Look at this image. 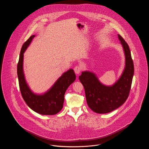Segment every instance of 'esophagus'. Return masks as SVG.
I'll list each match as a JSON object with an SVG mask.
<instances>
[{
	"label": "esophagus",
	"mask_w": 149,
	"mask_h": 149,
	"mask_svg": "<svg viewBox=\"0 0 149 149\" xmlns=\"http://www.w3.org/2000/svg\"><path fill=\"white\" fill-rule=\"evenodd\" d=\"M74 71H75V72L77 74H80V71H81V67L79 66V65H78V66H75V68H74Z\"/></svg>",
	"instance_id": "34e87169"
}]
</instances>
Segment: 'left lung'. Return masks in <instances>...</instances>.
<instances>
[{
    "label": "left lung",
    "mask_w": 149,
    "mask_h": 149,
    "mask_svg": "<svg viewBox=\"0 0 149 149\" xmlns=\"http://www.w3.org/2000/svg\"><path fill=\"white\" fill-rule=\"evenodd\" d=\"M118 37L124 52L125 65L121 75L113 84H102L92 71H83L79 77L84 88L88 106L97 113H107L119 108L127 100L130 91L134 73V63L127 43L120 35Z\"/></svg>",
    "instance_id": "left-lung-1"
}]
</instances>
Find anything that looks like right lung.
<instances>
[{
	"label": "right lung",
	"mask_w": 149,
	"mask_h": 149,
	"mask_svg": "<svg viewBox=\"0 0 149 149\" xmlns=\"http://www.w3.org/2000/svg\"><path fill=\"white\" fill-rule=\"evenodd\" d=\"M35 35L31 36L22 47L17 65V75L22 96L27 106L36 113L42 115H54L63 108L64 95L68 87L75 81L76 75L72 69L63 74L50 89L42 94L33 92L28 85L23 71V57Z\"/></svg>",
	"instance_id": "add662e5"
}]
</instances>
